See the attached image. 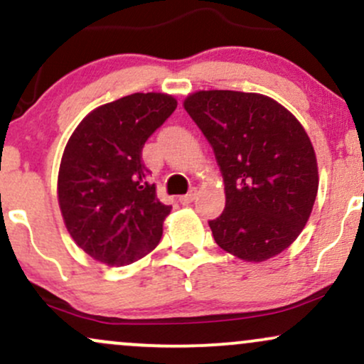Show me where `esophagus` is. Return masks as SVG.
Returning <instances> with one entry per match:
<instances>
[{
  "instance_id": "obj_1",
  "label": "esophagus",
  "mask_w": 364,
  "mask_h": 364,
  "mask_svg": "<svg viewBox=\"0 0 364 364\" xmlns=\"http://www.w3.org/2000/svg\"><path fill=\"white\" fill-rule=\"evenodd\" d=\"M195 196H196V190H191L190 193H186V195H183V196H179V202L183 203V205H188V203H191L195 200Z\"/></svg>"
}]
</instances>
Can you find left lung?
I'll return each instance as SVG.
<instances>
[{
  "instance_id": "obj_1",
  "label": "left lung",
  "mask_w": 364,
  "mask_h": 364,
  "mask_svg": "<svg viewBox=\"0 0 364 364\" xmlns=\"http://www.w3.org/2000/svg\"><path fill=\"white\" fill-rule=\"evenodd\" d=\"M183 107L223 171L225 208L208 223L215 243L252 263L289 248L318 191L315 149L303 124L257 92L198 90Z\"/></svg>"
}]
</instances>
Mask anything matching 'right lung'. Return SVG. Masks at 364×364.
Segmentation results:
<instances>
[{
    "label": "right lung",
    "mask_w": 364,
    "mask_h": 364,
    "mask_svg": "<svg viewBox=\"0 0 364 364\" xmlns=\"http://www.w3.org/2000/svg\"><path fill=\"white\" fill-rule=\"evenodd\" d=\"M176 106L162 92L102 104L78 123L63 150V220L75 243L104 265H129L159 245L171 207L157 198L141 149Z\"/></svg>",
    "instance_id": "right-lung-1"
}]
</instances>
